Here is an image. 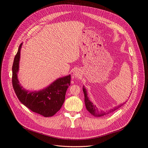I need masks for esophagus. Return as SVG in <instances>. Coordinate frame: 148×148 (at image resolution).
I'll return each mask as SVG.
<instances>
[{
	"mask_svg": "<svg viewBox=\"0 0 148 148\" xmlns=\"http://www.w3.org/2000/svg\"><path fill=\"white\" fill-rule=\"evenodd\" d=\"M73 76H74L75 78H78V77H80V72L78 71L75 70V71H74V73H73Z\"/></svg>",
	"mask_w": 148,
	"mask_h": 148,
	"instance_id": "esophagus-1",
	"label": "esophagus"
}]
</instances>
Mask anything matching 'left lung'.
Returning a JSON list of instances; mask_svg holds the SVG:
<instances>
[{"instance_id": "8db88e82", "label": "left lung", "mask_w": 148, "mask_h": 148, "mask_svg": "<svg viewBox=\"0 0 148 148\" xmlns=\"http://www.w3.org/2000/svg\"><path fill=\"white\" fill-rule=\"evenodd\" d=\"M83 91L84 95V102H85V105L86 107L87 110L92 115L96 116V117H99V116H102L105 115H108L109 114L114 111H115V110H116L117 109H119V108H120L121 106H122L124 103L119 105L116 106H115L114 108H113L112 109H111L110 110H109L108 111L105 112L103 111H99V110L97 109V108L96 106L95 105H94L89 99V98L87 96V90L86 88L84 87V86H83Z\"/></svg>"}]
</instances>
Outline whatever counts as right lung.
<instances>
[{"label": "right lung", "instance_id": "1", "mask_svg": "<svg viewBox=\"0 0 148 148\" xmlns=\"http://www.w3.org/2000/svg\"><path fill=\"white\" fill-rule=\"evenodd\" d=\"M22 45L23 43L19 46L12 65V82L14 91L19 101L28 109L45 117L52 116L61 109L64 102L66 90L70 85L71 75L59 78L38 91L25 89L18 79Z\"/></svg>", "mask_w": 148, "mask_h": 148}]
</instances>
